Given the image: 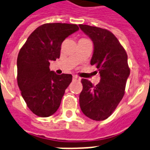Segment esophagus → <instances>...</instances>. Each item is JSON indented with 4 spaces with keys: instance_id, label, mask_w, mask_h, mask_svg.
Returning a JSON list of instances; mask_svg holds the SVG:
<instances>
[{
    "instance_id": "1",
    "label": "esophagus",
    "mask_w": 150,
    "mask_h": 150,
    "mask_svg": "<svg viewBox=\"0 0 150 150\" xmlns=\"http://www.w3.org/2000/svg\"><path fill=\"white\" fill-rule=\"evenodd\" d=\"M73 81H79L80 80V78L78 77L77 75H73Z\"/></svg>"
}]
</instances>
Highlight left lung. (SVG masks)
Here are the masks:
<instances>
[{"label":"left lung","instance_id":"obj_1","mask_svg":"<svg viewBox=\"0 0 150 150\" xmlns=\"http://www.w3.org/2000/svg\"><path fill=\"white\" fill-rule=\"evenodd\" d=\"M79 27L93 42L91 64H96L101 79L96 86L87 79H81L83 88L79 96V105L87 117L102 121L112 114L125 94L130 74L127 54L111 31L86 24Z\"/></svg>","mask_w":150,"mask_h":150}]
</instances>
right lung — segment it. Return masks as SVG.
Returning <instances> with one entry per match:
<instances>
[{
	"label": "right lung",
	"mask_w": 150,
	"mask_h": 150,
	"mask_svg": "<svg viewBox=\"0 0 150 150\" xmlns=\"http://www.w3.org/2000/svg\"><path fill=\"white\" fill-rule=\"evenodd\" d=\"M79 29L78 25L48 23L35 29L18 53V85L29 109L48 117L60 106L72 75L50 71V62L60 57L62 44Z\"/></svg>",
	"instance_id": "obj_1"
}]
</instances>
